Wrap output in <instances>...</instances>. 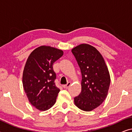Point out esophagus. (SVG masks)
I'll return each instance as SVG.
<instances>
[{"mask_svg": "<svg viewBox=\"0 0 132 132\" xmlns=\"http://www.w3.org/2000/svg\"><path fill=\"white\" fill-rule=\"evenodd\" d=\"M71 83L70 82H68L67 84L63 86V87H64V88H65V89H67V88L69 87L70 85H71Z\"/></svg>", "mask_w": 132, "mask_h": 132, "instance_id": "34e87169", "label": "esophagus"}]
</instances>
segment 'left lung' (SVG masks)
Wrapping results in <instances>:
<instances>
[{
  "mask_svg": "<svg viewBox=\"0 0 132 132\" xmlns=\"http://www.w3.org/2000/svg\"><path fill=\"white\" fill-rule=\"evenodd\" d=\"M82 74L81 92L75 104L84 111L98 107L108 95L111 77L102 54L94 47L81 44L72 48Z\"/></svg>",
  "mask_w": 132,
  "mask_h": 132,
  "instance_id": "obj_1",
  "label": "left lung"
}]
</instances>
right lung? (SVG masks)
I'll return each instance as SVG.
<instances>
[{"instance_id": "1", "label": "right lung", "mask_w": 132, "mask_h": 132, "mask_svg": "<svg viewBox=\"0 0 132 132\" xmlns=\"http://www.w3.org/2000/svg\"><path fill=\"white\" fill-rule=\"evenodd\" d=\"M64 54L51 46H39L31 52L25 64L22 82L29 102L45 111L55 104L60 89L55 86L53 64Z\"/></svg>"}]
</instances>
